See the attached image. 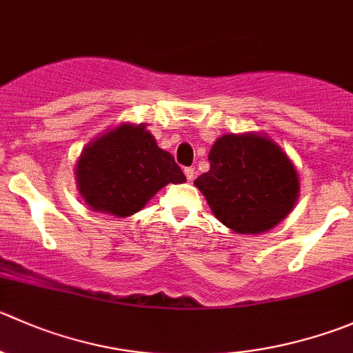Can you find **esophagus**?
Wrapping results in <instances>:
<instances>
[{"label":"esophagus","mask_w":353,"mask_h":353,"mask_svg":"<svg viewBox=\"0 0 353 353\" xmlns=\"http://www.w3.org/2000/svg\"><path fill=\"white\" fill-rule=\"evenodd\" d=\"M184 174H186L188 181L194 179V169H193V167H186V169H184Z\"/></svg>","instance_id":"34e87169"}]
</instances>
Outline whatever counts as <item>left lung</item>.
Segmentation results:
<instances>
[{
  "instance_id": "obj_1",
  "label": "left lung",
  "mask_w": 353,
  "mask_h": 353,
  "mask_svg": "<svg viewBox=\"0 0 353 353\" xmlns=\"http://www.w3.org/2000/svg\"><path fill=\"white\" fill-rule=\"evenodd\" d=\"M210 169L196 177L212 214L238 234H259L285 221L300 196L295 165L281 146L260 132L215 139Z\"/></svg>"
}]
</instances>
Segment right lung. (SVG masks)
<instances>
[{"instance_id":"obj_1","label":"right lung","mask_w":353,"mask_h":353,"mask_svg":"<svg viewBox=\"0 0 353 353\" xmlns=\"http://www.w3.org/2000/svg\"><path fill=\"white\" fill-rule=\"evenodd\" d=\"M186 181L145 124L122 122L88 143L75 163L79 193L91 210L129 217L163 186Z\"/></svg>"}]
</instances>
